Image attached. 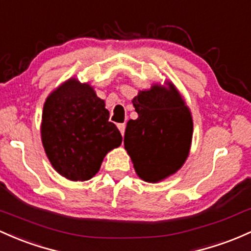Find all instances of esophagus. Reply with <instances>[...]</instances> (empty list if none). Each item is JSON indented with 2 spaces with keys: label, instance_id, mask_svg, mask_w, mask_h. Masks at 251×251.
Masks as SVG:
<instances>
[{
  "label": "esophagus",
  "instance_id": "34e87169",
  "mask_svg": "<svg viewBox=\"0 0 251 251\" xmlns=\"http://www.w3.org/2000/svg\"><path fill=\"white\" fill-rule=\"evenodd\" d=\"M117 126H118V129H120L121 134H122V135H125V131H126V123H120V125H117Z\"/></svg>",
  "mask_w": 251,
  "mask_h": 251
}]
</instances>
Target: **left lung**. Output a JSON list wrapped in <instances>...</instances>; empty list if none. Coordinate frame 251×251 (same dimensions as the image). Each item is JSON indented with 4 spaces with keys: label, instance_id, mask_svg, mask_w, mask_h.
Instances as JSON below:
<instances>
[{
    "label": "left lung",
    "instance_id": "obj_1",
    "mask_svg": "<svg viewBox=\"0 0 251 251\" xmlns=\"http://www.w3.org/2000/svg\"><path fill=\"white\" fill-rule=\"evenodd\" d=\"M154 85L133 99L139 115L126 123L125 148L140 178L159 182L182 168L189 154L193 120L172 83Z\"/></svg>",
    "mask_w": 251,
    "mask_h": 251
}]
</instances>
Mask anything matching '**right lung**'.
Segmentation results:
<instances>
[{"label":"right lung","instance_id":"obj_1","mask_svg":"<svg viewBox=\"0 0 251 251\" xmlns=\"http://www.w3.org/2000/svg\"><path fill=\"white\" fill-rule=\"evenodd\" d=\"M104 100L88 83L68 80L48 97L43 109L42 141L53 169L71 180L91 179L122 135Z\"/></svg>","mask_w":251,"mask_h":251}]
</instances>
